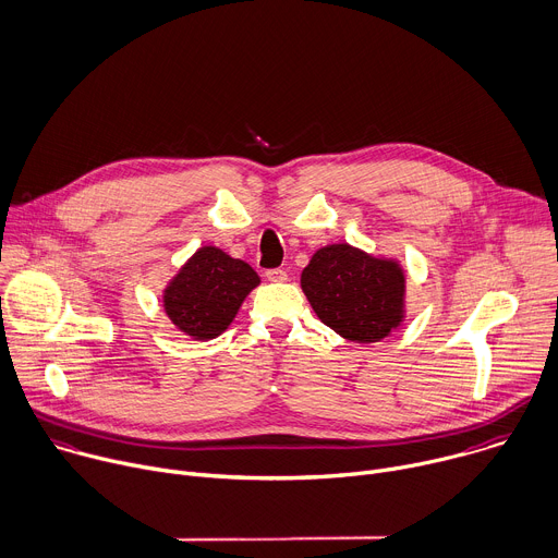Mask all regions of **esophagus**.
Instances as JSON below:
<instances>
[{
	"instance_id": "1",
	"label": "esophagus",
	"mask_w": 558,
	"mask_h": 558,
	"mask_svg": "<svg viewBox=\"0 0 558 558\" xmlns=\"http://www.w3.org/2000/svg\"><path fill=\"white\" fill-rule=\"evenodd\" d=\"M266 279L272 283H281V281H288V272L283 268H272V270H266Z\"/></svg>"
}]
</instances>
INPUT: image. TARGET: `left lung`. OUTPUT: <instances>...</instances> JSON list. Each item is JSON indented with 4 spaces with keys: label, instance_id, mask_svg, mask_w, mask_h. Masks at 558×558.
Wrapping results in <instances>:
<instances>
[{
    "label": "left lung",
    "instance_id": "1",
    "mask_svg": "<svg viewBox=\"0 0 558 558\" xmlns=\"http://www.w3.org/2000/svg\"><path fill=\"white\" fill-rule=\"evenodd\" d=\"M312 310L339 337L378 343L407 316V275L398 259L376 257L352 244L318 248L301 272Z\"/></svg>",
    "mask_w": 558,
    "mask_h": 558
}]
</instances>
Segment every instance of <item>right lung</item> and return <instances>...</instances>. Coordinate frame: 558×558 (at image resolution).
I'll return each instance as SVG.
<instances>
[{"label":"right lung","mask_w":558,"mask_h":558,"mask_svg":"<svg viewBox=\"0 0 558 558\" xmlns=\"http://www.w3.org/2000/svg\"><path fill=\"white\" fill-rule=\"evenodd\" d=\"M262 283L244 259L217 246H199L162 290L169 320L193 341H213L235 320L246 296Z\"/></svg>","instance_id":"obj_1"}]
</instances>
